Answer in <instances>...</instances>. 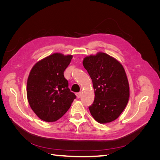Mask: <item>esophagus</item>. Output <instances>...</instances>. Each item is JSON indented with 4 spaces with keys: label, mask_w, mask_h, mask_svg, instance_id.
Here are the masks:
<instances>
[{
    "label": "esophagus",
    "mask_w": 160,
    "mask_h": 160,
    "mask_svg": "<svg viewBox=\"0 0 160 160\" xmlns=\"http://www.w3.org/2000/svg\"><path fill=\"white\" fill-rule=\"evenodd\" d=\"M76 96H77V98H80L81 96V92H79V93H76Z\"/></svg>",
    "instance_id": "esophagus-1"
}]
</instances>
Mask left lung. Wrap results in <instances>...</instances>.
<instances>
[{"instance_id":"obj_1","label":"left lung","mask_w":160,"mask_h":160,"mask_svg":"<svg viewBox=\"0 0 160 160\" xmlns=\"http://www.w3.org/2000/svg\"><path fill=\"white\" fill-rule=\"evenodd\" d=\"M83 64L93 82L95 99L89 107L99 123L115 120L126 107L129 87L123 67L115 58L104 52L86 57Z\"/></svg>"}]
</instances>
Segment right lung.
<instances>
[{
  "label": "right lung",
  "instance_id": "right-lung-1",
  "mask_svg": "<svg viewBox=\"0 0 160 160\" xmlns=\"http://www.w3.org/2000/svg\"><path fill=\"white\" fill-rule=\"evenodd\" d=\"M72 57L54 53L37 62L30 72L27 85L28 101L42 121L53 122L59 119L76 98L63 75Z\"/></svg>",
  "mask_w": 160,
  "mask_h": 160
}]
</instances>
